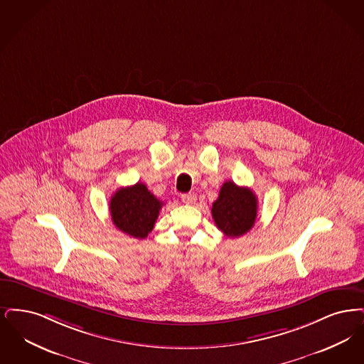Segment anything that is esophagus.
Instances as JSON below:
<instances>
[{
    "mask_svg": "<svg viewBox=\"0 0 364 364\" xmlns=\"http://www.w3.org/2000/svg\"><path fill=\"white\" fill-rule=\"evenodd\" d=\"M181 200H182V203L183 204H186V205H190V204H193V201L196 200V197H194V194H182L181 196Z\"/></svg>",
    "mask_w": 364,
    "mask_h": 364,
    "instance_id": "obj_1",
    "label": "esophagus"
}]
</instances>
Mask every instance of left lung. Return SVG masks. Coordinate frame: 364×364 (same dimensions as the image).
Returning <instances> with one entry per match:
<instances>
[{"label":"left lung","mask_w":364,"mask_h":364,"mask_svg":"<svg viewBox=\"0 0 364 364\" xmlns=\"http://www.w3.org/2000/svg\"><path fill=\"white\" fill-rule=\"evenodd\" d=\"M257 209L258 203L253 190L227 181L212 205V218L225 237H242L253 228Z\"/></svg>","instance_id":"1"}]
</instances>
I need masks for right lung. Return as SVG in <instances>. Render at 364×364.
Wrapping results in <instances>:
<instances>
[{"label": "right lung", "instance_id": "obj_1", "mask_svg": "<svg viewBox=\"0 0 364 364\" xmlns=\"http://www.w3.org/2000/svg\"><path fill=\"white\" fill-rule=\"evenodd\" d=\"M163 201L146 186L137 182L133 186L117 190L110 200L111 220L114 225L133 237L144 239L152 231Z\"/></svg>", "mask_w": 364, "mask_h": 364}]
</instances>
